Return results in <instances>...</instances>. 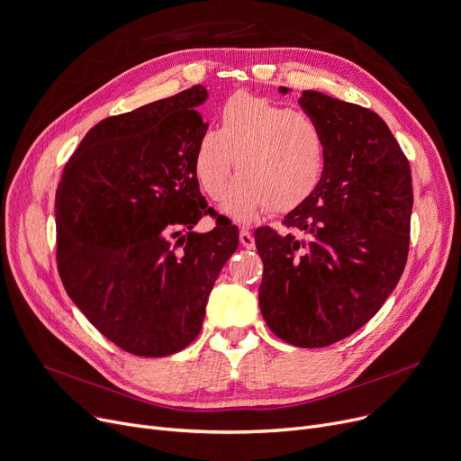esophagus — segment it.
Returning <instances> with one entry per match:
<instances>
[{
    "label": "esophagus",
    "mask_w": 461,
    "mask_h": 461,
    "mask_svg": "<svg viewBox=\"0 0 461 461\" xmlns=\"http://www.w3.org/2000/svg\"><path fill=\"white\" fill-rule=\"evenodd\" d=\"M239 240H240V245H243L245 249H254V235L250 233V230L249 228H240L239 230Z\"/></svg>",
    "instance_id": "1"
}]
</instances>
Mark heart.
Returning <instances> with one entry per match:
<instances>
[{"instance_id": "1", "label": "heart", "mask_w": 461, "mask_h": 461, "mask_svg": "<svg viewBox=\"0 0 461 461\" xmlns=\"http://www.w3.org/2000/svg\"><path fill=\"white\" fill-rule=\"evenodd\" d=\"M327 164V138L306 112L263 96L237 93L218 112V129L205 131L192 167L211 200H221L237 167L224 212L249 221L261 207L285 212L320 185Z\"/></svg>"}]
</instances>
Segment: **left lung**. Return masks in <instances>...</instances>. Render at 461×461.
Instances as JSON below:
<instances>
[{"label":"left lung","instance_id":"8db88e82","mask_svg":"<svg viewBox=\"0 0 461 461\" xmlns=\"http://www.w3.org/2000/svg\"><path fill=\"white\" fill-rule=\"evenodd\" d=\"M287 93V87H278ZM327 138L325 172L282 224L254 231L263 259L259 308L284 342L325 348L368 323L396 287L409 250L411 167L372 110L303 91Z\"/></svg>","mask_w":461,"mask_h":461}]
</instances>
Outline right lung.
<instances>
[{
	"instance_id": "add662e5",
	"label": "right lung",
	"mask_w": 461,
	"mask_h": 461,
	"mask_svg": "<svg viewBox=\"0 0 461 461\" xmlns=\"http://www.w3.org/2000/svg\"><path fill=\"white\" fill-rule=\"evenodd\" d=\"M203 86L96 123L56 192L58 269L89 323L138 357H166L200 334L239 230L209 211L192 158L207 131Z\"/></svg>"
}]
</instances>
